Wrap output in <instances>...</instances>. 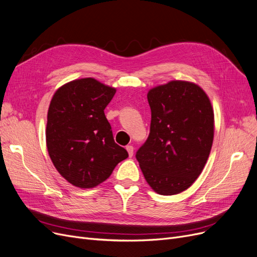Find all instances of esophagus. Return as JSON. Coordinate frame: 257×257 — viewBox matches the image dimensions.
Masks as SVG:
<instances>
[{"label":"esophagus","instance_id":"esophagus-1","mask_svg":"<svg viewBox=\"0 0 257 257\" xmlns=\"http://www.w3.org/2000/svg\"><path fill=\"white\" fill-rule=\"evenodd\" d=\"M126 150L128 152L130 158L133 157V154H134V148H133V146H126Z\"/></svg>","mask_w":257,"mask_h":257}]
</instances>
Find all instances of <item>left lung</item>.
I'll list each match as a JSON object with an SVG mask.
<instances>
[{"instance_id":"1","label":"left lung","mask_w":257,"mask_h":257,"mask_svg":"<svg viewBox=\"0 0 257 257\" xmlns=\"http://www.w3.org/2000/svg\"><path fill=\"white\" fill-rule=\"evenodd\" d=\"M150 134L136 152L148 184L161 195L179 194L203 172L213 143L214 113L196 83L173 80L148 92Z\"/></svg>"}]
</instances>
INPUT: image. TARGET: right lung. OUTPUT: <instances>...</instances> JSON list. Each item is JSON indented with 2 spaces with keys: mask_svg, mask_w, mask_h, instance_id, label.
Segmentation results:
<instances>
[{
  "mask_svg": "<svg viewBox=\"0 0 257 257\" xmlns=\"http://www.w3.org/2000/svg\"><path fill=\"white\" fill-rule=\"evenodd\" d=\"M115 89L94 78L69 81L54 93L49 105L46 144L60 175L80 189L109 178L128 157L113 141L104 109Z\"/></svg>",
  "mask_w": 257,
  "mask_h": 257,
  "instance_id": "obj_1",
  "label": "right lung"
}]
</instances>
